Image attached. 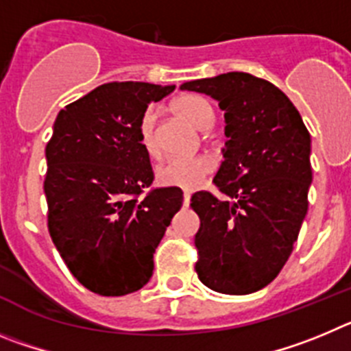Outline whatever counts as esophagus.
I'll return each instance as SVG.
<instances>
[{
  "mask_svg": "<svg viewBox=\"0 0 351 351\" xmlns=\"http://www.w3.org/2000/svg\"><path fill=\"white\" fill-rule=\"evenodd\" d=\"M189 203H191V192L185 191L183 192V204H185V206H189Z\"/></svg>",
  "mask_w": 351,
  "mask_h": 351,
  "instance_id": "obj_1",
  "label": "esophagus"
}]
</instances>
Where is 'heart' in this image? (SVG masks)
Returning <instances> with one entry per match:
<instances>
[{
    "label": "heart",
    "mask_w": 351,
    "mask_h": 351,
    "mask_svg": "<svg viewBox=\"0 0 351 351\" xmlns=\"http://www.w3.org/2000/svg\"><path fill=\"white\" fill-rule=\"evenodd\" d=\"M173 112L191 122L197 129H208L215 121V110L204 97L187 94L173 101ZM138 140L141 148L150 157L160 156L159 141L156 136V117L154 112H145L138 128ZM215 169V160L208 156L173 157L162 162L156 171V180L162 187H178L194 191Z\"/></svg>",
    "instance_id": "1"
}]
</instances>
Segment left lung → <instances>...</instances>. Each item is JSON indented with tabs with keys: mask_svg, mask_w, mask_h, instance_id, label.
<instances>
[{
	"mask_svg": "<svg viewBox=\"0 0 351 351\" xmlns=\"http://www.w3.org/2000/svg\"><path fill=\"white\" fill-rule=\"evenodd\" d=\"M182 90L219 101L226 117L223 160L213 183L226 201L195 192L199 280L245 295L269 285L290 257L308 213L311 138L292 101L271 82L230 71L185 82Z\"/></svg>",
	"mask_w": 351,
	"mask_h": 351,
	"instance_id": "left-lung-1",
	"label": "left lung"
}]
</instances>
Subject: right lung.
I'll list each match as a JSON object with an SVG mask.
<instances>
[{"instance_id": "obj_1", "label": "right lung", "mask_w": 351, "mask_h": 351, "mask_svg": "<svg viewBox=\"0 0 351 351\" xmlns=\"http://www.w3.org/2000/svg\"><path fill=\"white\" fill-rule=\"evenodd\" d=\"M175 85L103 84L61 110L47 143L49 232L78 282L99 295L147 285L154 254L182 208L178 187L154 189L138 128Z\"/></svg>"}]
</instances>
